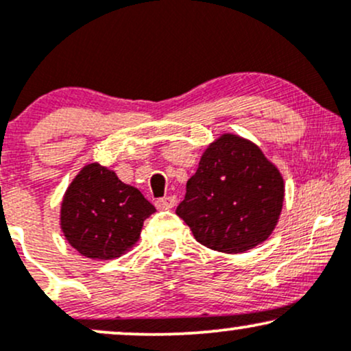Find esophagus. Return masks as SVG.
Here are the masks:
<instances>
[{"instance_id": "obj_1", "label": "esophagus", "mask_w": 351, "mask_h": 351, "mask_svg": "<svg viewBox=\"0 0 351 351\" xmlns=\"http://www.w3.org/2000/svg\"><path fill=\"white\" fill-rule=\"evenodd\" d=\"M175 196H163V198L155 201V206L158 209H170L175 206Z\"/></svg>"}]
</instances>
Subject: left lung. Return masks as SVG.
I'll list each match as a JSON object with an SVG mask.
<instances>
[{
  "label": "left lung",
  "instance_id": "left-lung-1",
  "mask_svg": "<svg viewBox=\"0 0 351 351\" xmlns=\"http://www.w3.org/2000/svg\"><path fill=\"white\" fill-rule=\"evenodd\" d=\"M284 180L256 143L224 134L201 156L176 208L195 239L215 251L245 252L272 234Z\"/></svg>",
  "mask_w": 351,
  "mask_h": 351
}]
</instances>
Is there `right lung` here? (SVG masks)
Returning a JSON list of instances; mask_svg holds the SVG:
<instances>
[{"instance_id":"1","label":"right lung","mask_w":351,"mask_h":351,"mask_svg":"<svg viewBox=\"0 0 351 351\" xmlns=\"http://www.w3.org/2000/svg\"><path fill=\"white\" fill-rule=\"evenodd\" d=\"M156 209L138 189L99 163L77 173L60 204V229L88 259H115L134 247L143 221Z\"/></svg>"}]
</instances>
